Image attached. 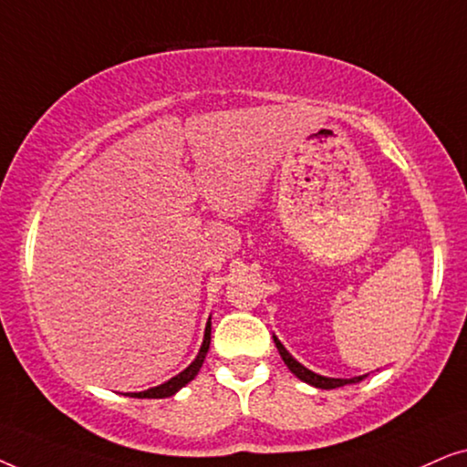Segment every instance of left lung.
I'll return each mask as SVG.
<instances>
[{
    "label": "left lung",
    "instance_id": "obj_1",
    "mask_svg": "<svg viewBox=\"0 0 467 467\" xmlns=\"http://www.w3.org/2000/svg\"><path fill=\"white\" fill-rule=\"evenodd\" d=\"M274 344H276L278 353H280V357H283V361L286 363V368H289L291 372L296 374L299 380L308 382V385H312V387H317V389H337V387L353 385V382L363 380V376H355V379H327V376L315 374V372H312V369L304 368L297 359H293V357L289 355V350H286L283 344H280V340H278L276 336H274Z\"/></svg>",
    "mask_w": 467,
    "mask_h": 467
}]
</instances>
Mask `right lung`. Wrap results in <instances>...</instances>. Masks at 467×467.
Listing matches in <instances>:
<instances>
[{
  "label": "right lung",
  "mask_w": 467,
  "mask_h": 467,
  "mask_svg": "<svg viewBox=\"0 0 467 467\" xmlns=\"http://www.w3.org/2000/svg\"><path fill=\"white\" fill-rule=\"evenodd\" d=\"M208 348H210V321L206 325V331H203V342H202V348L200 353H197V357L193 359V363L187 369H182L181 374H176L174 379H170L168 382H163V385L159 387H152V389H146V391H140V393H131V398H170V395H174L176 391H181V389L187 385V382H191L197 376V372H200L202 363L203 359H206L208 355Z\"/></svg>",
  "instance_id": "1"
}]
</instances>
